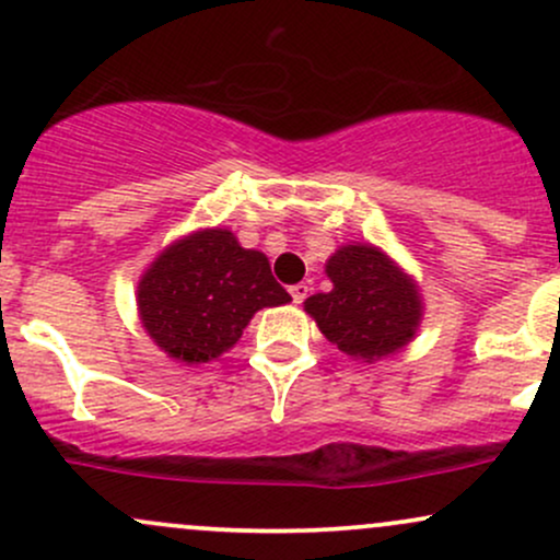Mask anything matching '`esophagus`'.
Returning <instances> with one entry per match:
<instances>
[{"label": "esophagus", "instance_id": "1", "mask_svg": "<svg viewBox=\"0 0 560 560\" xmlns=\"http://www.w3.org/2000/svg\"><path fill=\"white\" fill-rule=\"evenodd\" d=\"M307 292H311V287L305 284V281H300V284H294V287H289V294H292V300L298 302H305V298H307Z\"/></svg>", "mask_w": 560, "mask_h": 560}]
</instances>
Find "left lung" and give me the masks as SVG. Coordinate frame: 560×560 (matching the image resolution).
Returning <instances> with one entry per match:
<instances>
[{
	"mask_svg": "<svg viewBox=\"0 0 560 560\" xmlns=\"http://www.w3.org/2000/svg\"><path fill=\"white\" fill-rule=\"evenodd\" d=\"M329 292L305 300L324 337L361 361L392 355L413 339L421 320L416 287L371 244H347L326 266Z\"/></svg>",
	"mask_w": 560,
	"mask_h": 560,
	"instance_id": "obj_1",
	"label": "left lung"
}]
</instances>
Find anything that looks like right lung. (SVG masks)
<instances>
[{
    "label": "right lung",
    "mask_w": 560,
    "mask_h": 560,
    "mask_svg": "<svg viewBox=\"0 0 560 560\" xmlns=\"http://www.w3.org/2000/svg\"><path fill=\"white\" fill-rule=\"evenodd\" d=\"M289 300L266 255L240 247L226 229L173 244L139 281L141 324L184 363L213 361L236 345L260 307Z\"/></svg>",
    "instance_id": "right-lung-1"
}]
</instances>
